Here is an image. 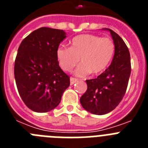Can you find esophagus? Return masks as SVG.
Returning a JSON list of instances; mask_svg holds the SVG:
<instances>
[{"mask_svg":"<svg viewBox=\"0 0 148 148\" xmlns=\"http://www.w3.org/2000/svg\"><path fill=\"white\" fill-rule=\"evenodd\" d=\"M77 81H78V79H77V78L71 77V78H70V84H71V85H73V84H75Z\"/></svg>","mask_w":148,"mask_h":148,"instance_id":"obj_1","label":"esophagus"}]
</instances>
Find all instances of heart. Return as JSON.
<instances>
[{"mask_svg":"<svg viewBox=\"0 0 148 148\" xmlns=\"http://www.w3.org/2000/svg\"><path fill=\"white\" fill-rule=\"evenodd\" d=\"M115 52L114 43L109 38H101L92 34H84L73 38L70 48L61 46L56 56L63 70L70 72L79 62L75 74L85 76L90 73L97 75L106 70Z\"/></svg>","mask_w":148,"mask_h":148,"instance_id":"obj_1","label":"heart"}]
</instances>
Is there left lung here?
<instances>
[{
    "label": "left lung",
    "mask_w": 148,
    "mask_h": 148,
    "mask_svg": "<svg viewBox=\"0 0 148 148\" xmlns=\"http://www.w3.org/2000/svg\"><path fill=\"white\" fill-rule=\"evenodd\" d=\"M115 54L109 67L96 78L86 80L87 89L80 99L84 109L95 115L113 110L122 100L131 72L130 55L125 41L110 29Z\"/></svg>",
    "instance_id": "8db88e82"
}]
</instances>
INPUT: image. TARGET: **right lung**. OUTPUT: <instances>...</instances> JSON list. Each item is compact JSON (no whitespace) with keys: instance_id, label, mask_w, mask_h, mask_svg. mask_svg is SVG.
I'll return each mask as SVG.
<instances>
[{"instance_id":"add662e5","label":"right lung","mask_w":148,"mask_h":148,"mask_svg":"<svg viewBox=\"0 0 148 148\" xmlns=\"http://www.w3.org/2000/svg\"><path fill=\"white\" fill-rule=\"evenodd\" d=\"M66 38L62 29L40 27L22 40L18 49L14 75L19 95L27 108L47 113L59 104L70 84L56 56Z\"/></svg>"}]
</instances>
